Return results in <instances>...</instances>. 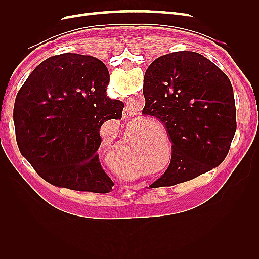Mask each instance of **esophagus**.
I'll return each mask as SVG.
<instances>
[{"mask_svg":"<svg viewBox=\"0 0 259 259\" xmlns=\"http://www.w3.org/2000/svg\"><path fill=\"white\" fill-rule=\"evenodd\" d=\"M133 114H134V112H133V110H132V109H131L128 106H126V107L124 108L123 113H122L123 119H130V117L133 116Z\"/></svg>","mask_w":259,"mask_h":259,"instance_id":"1","label":"esophagus"}]
</instances>
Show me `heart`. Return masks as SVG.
Segmentation results:
<instances>
[{"label":"heart","instance_id":"obj_1","mask_svg":"<svg viewBox=\"0 0 259 259\" xmlns=\"http://www.w3.org/2000/svg\"><path fill=\"white\" fill-rule=\"evenodd\" d=\"M111 166L125 177H135L143 173H154V169L151 167H145L135 160L134 155L132 154L128 144L125 142L117 146L114 150L109 155Z\"/></svg>","mask_w":259,"mask_h":259}]
</instances>
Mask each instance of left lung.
<instances>
[{
  "instance_id": "obj_1",
  "label": "left lung",
  "mask_w": 259,
  "mask_h": 259,
  "mask_svg": "<svg viewBox=\"0 0 259 259\" xmlns=\"http://www.w3.org/2000/svg\"><path fill=\"white\" fill-rule=\"evenodd\" d=\"M143 114L158 119L171 142L169 166L151 188L188 182L221 164L237 130L232 85L194 52L156 58L144 79Z\"/></svg>"
}]
</instances>
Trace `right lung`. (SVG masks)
<instances>
[{
  "label": "right lung",
  "mask_w": 259,
  "mask_h": 259,
  "mask_svg": "<svg viewBox=\"0 0 259 259\" xmlns=\"http://www.w3.org/2000/svg\"><path fill=\"white\" fill-rule=\"evenodd\" d=\"M109 80L101 60L66 53L45 59L21 86L13 114L18 148L48 183L96 193L112 189L97 154L99 131L121 119L124 104L107 96Z\"/></svg>",
  "instance_id": "add662e5"
}]
</instances>
